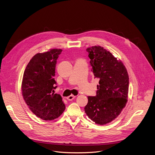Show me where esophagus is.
<instances>
[{"instance_id": "34e87169", "label": "esophagus", "mask_w": 155, "mask_h": 155, "mask_svg": "<svg viewBox=\"0 0 155 155\" xmlns=\"http://www.w3.org/2000/svg\"><path fill=\"white\" fill-rule=\"evenodd\" d=\"M75 97H76V96H74V95H73V94H71L70 96H68V97H66V99H67L68 101H72V100H73Z\"/></svg>"}]
</instances>
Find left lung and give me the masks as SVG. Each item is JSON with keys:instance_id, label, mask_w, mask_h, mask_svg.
I'll use <instances>...</instances> for the list:
<instances>
[{"instance_id": "1", "label": "left lung", "mask_w": 155, "mask_h": 155, "mask_svg": "<svg viewBox=\"0 0 155 155\" xmlns=\"http://www.w3.org/2000/svg\"><path fill=\"white\" fill-rule=\"evenodd\" d=\"M92 72L99 79L96 95L88 96L84 107L87 116L96 124L104 125L118 117L127 102L129 75L124 63L104 48H87Z\"/></svg>"}]
</instances>
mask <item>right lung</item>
<instances>
[{"label": "right lung", "mask_w": 155, "mask_h": 155, "mask_svg": "<svg viewBox=\"0 0 155 155\" xmlns=\"http://www.w3.org/2000/svg\"><path fill=\"white\" fill-rule=\"evenodd\" d=\"M62 51V49L53 48L36 54L23 74V99L31 112L44 120L57 119L65 110L61 96L54 93L57 87L54 78L55 67Z\"/></svg>", "instance_id": "obj_1"}]
</instances>
